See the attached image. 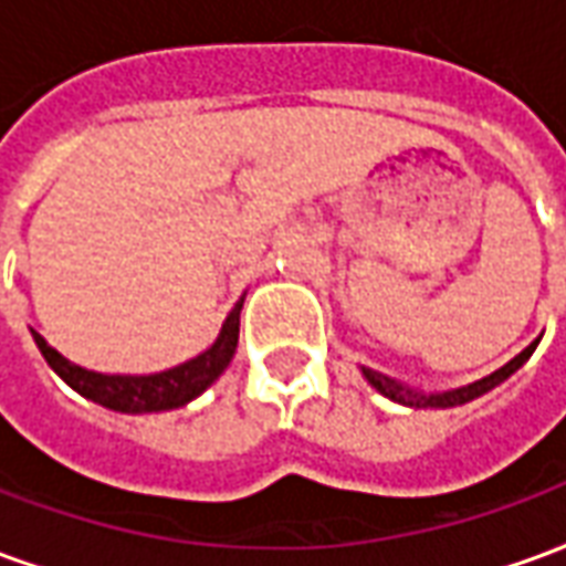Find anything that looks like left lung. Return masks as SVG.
<instances>
[{
  "instance_id": "obj_1",
  "label": "left lung",
  "mask_w": 566,
  "mask_h": 566,
  "mask_svg": "<svg viewBox=\"0 0 566 566\" xmlns=\"http://www.w3.org/2000/svg\"><path fill=\"white\" fill-rule=\"evenodd\" d=\"M539 343V339H536ZM536 343H531L527 348H524L522 355L512 357L506 367H500L497 373H491V376H485L482 381H473V385H467V388H458V391H446V394H418L412 391V388H406V385H400V381L388 379V376H381V373H376V369H364V376H367V381L376 388L379 394H385V397H391L394 403H403V406H416V409H427V406H433V409H449V406H461V403H470V400H475V397H482L485 391H491V388H497L500 381H506L515 373V369L522 367L527 357L534 355Z\"/></svg>"
}]
</instances>
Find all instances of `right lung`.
Listing matches in <instances>:
<instances>
[{
  "label": "right lung",
  "mask_w": 566,
  "mask_h": 566,
  "mask_svg": "<svg viewBox=\"0 0 566 566\" xmlns=\"http://www.w3.org/2000/svg\"><path fill=\"white\" fill-rule=\"evenodd\" d=\"M242 303L245 300H239L233 312L227 315L211 348H206L202 355L187 360L181 367L154 373V376H103V373H93V369H84L78 364H69L66 357L54 352L35 331H32V339H35L39 352H42L44 360L51 364L56 376L66 381L69 388L84 394L87 400H96L99 406H108L115 412H133V416H139V412H163V409H178V406L190 403L233 360L235 343H239V312H242Z\"/></svg>",
  "instance_id": "1"
}]
</instances>
